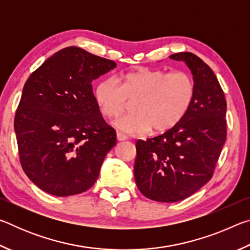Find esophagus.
Here are the masks:
<instances>
[{"label": "esophagus", "mask_w": 250, "mask_h": 250, "mask_svg": "<svg viewBox=\"0 0 250 250\" xmlns=\"http://www.w3.org/2000/svg\"><path fill=\"white\" fill-rule=\"evenodd\" d=\"M117 139L119 141H125V140H128V135L122 133V132H117Z\"/></svg>", "instance_id": "obj_1"}]
</instances>
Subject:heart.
Here are the masks:
<instances>
[{
	"label": "heart",
	"instance_id": "b5f03b06",
	"mask_svg": "<svg viewBox=\"0 0 250 250\" xmlns=\"http://www.w3.org/2000/svg\"><path fill=\"white\" fill-rule=\"evenodd\" d=\"M116 78L109 77L97 84L95 100L101 115L119 116L132 103L133 112L115 121L119 130L142 134L152 128L155 132L172 129L183 119L195 96L192 76L183 70L141 69Z\"/></svg>",
	"mask_w": 250,
	"mask_h": 250
}]
</instances>
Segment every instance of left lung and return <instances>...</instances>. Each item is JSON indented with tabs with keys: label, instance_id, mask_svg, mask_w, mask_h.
I'll return each mask as SVG.
<instances>
[{
	"label": "left lung",
	"instance_id": "obj_1",
	"mask_svg": "<svg viewBox=\"0 0 250 250\" xmlns=\"http://www.w3.org/2000/svg\"><path fill=\"white\" fill-rule=\"evenodd\" d=\"M171 59L191 69L195 96L185 117L158 137L135 143L134 179L146 197L179 202L208 182L226 141V99L209 66L192 53Z\"/></svg>",
	"mask_w": 250,
	"mask_h": 250
}]
</instances>
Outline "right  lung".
<instances>
[{
    "mask_svg": "<svg viewBox=\"0 0 250 250\" xmlns=\"http://www.w3.org/2000/svg\"><path fill=\"white\" fill-rule=\"evenodd\" d=\"M113 61L76 46L55 53L25 83L14 130L21 166L44 192L70 196L89 189L117 145L92 92Z\"/></svg>",
    "mask_w": 250,
    "mask_h": 250,
    "instance_id": "obj_1",
    "label": "right lung"
}]
</instances>
